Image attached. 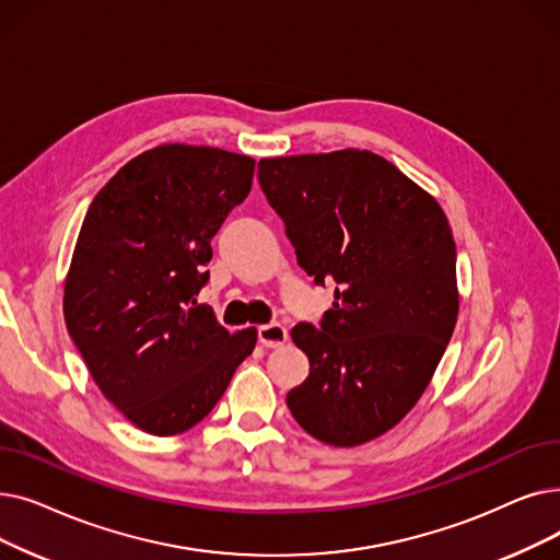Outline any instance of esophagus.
I'll return each mask as SVG.
<instances>
[{
  "label": "esophagus",
  "instance_id": "1",
  "mask_svg": "<svg viewBox=\"0 0 560 560\" xmlns=\"http://www.w3.org/2000/svg\"><path fill=\"white\" fill-rule=\"evenodd\" d=\"M288 340V331L283 325H279V322H272V325H262L258 327V342L262 347H281L283 342Z\"/></svg>",
  "mask_w": 560,
  "mask_h": 560
}]
</instances>
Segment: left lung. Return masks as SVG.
Here are the masks:
<instances>
[{
	"label": "left lung",
	"mask_w": 560,
	"mask_h": 560,
	"mask_svg": "<svg viewBox=\"0 0 560 560\" xmlns=\"http://www.w3.org/2000/svg\"><path fill=\"white\" fill-rule=\"evenodd\" d=\"M258 184L334 308L290 331L308 376L285 395L322 443L357 447L418 404L458 317L456 245L438 201L393 163L342 150L262 159Z\"/></svg>",
	"instance_id": "left-lung-1"
}]
</instances>
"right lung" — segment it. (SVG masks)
I'll list each match as a JSON object with an SVG mask.
<instances>
[{
  "mask_svg": "<svg viewBox=\"0 0 560 560\" xmlns=\"http://www.w3.org/2000/svg\"><path fill=\"white\" fill-rule=\"evenodd\" d=\"M254 159L161 144L129 161L88 209L66 281L70 338L104 397L152 435L211 413L256 345L197 304L211 241L252 190Z\"/></svg>",
  "mask_w": 560,
  "mask_h": 560,
  "instance_id": "right-lung-1",
  "label": "right lung"
}]
</instances>
